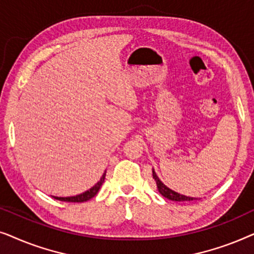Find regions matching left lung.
<instances>
[{"label": "left lung", "instance_id": "left-lung-1", "mask_svg": "<svg viewBox=\"0 0 254 254\" xmlns=\"http://www.w3.org/2000/svg\"><path fill=\"white\" fill-rule=\"evenodd\" d=\"M152 177H154L156 184H157V189L159 190V193L162 194L163 196L166 197V199L169 200H172V201H190V200H195L194 197H190V196H186V195H183V194H179L175 192V190H170L169 187H166L164 184H163L159 178L156 175L154 170H152Z\"/></svg>", "mask_w": 254, "mask_h": 254}]
</instances>
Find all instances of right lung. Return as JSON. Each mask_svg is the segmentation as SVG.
<instances>
[{"instance_id":"obj_1","label":"right lung","mask_w":254,"mask_h":254,"mask_svg":"<svg viewBox=\"0 0 254 254\" xmlns=\"http://www.w3.org/2000/svg\"><path fill=\"white\" fill-rule=\"evenodd\" d=\"M105 176H106V173H104L103 177H102V178H100L99 182L97 183L96 185L93 186L91 190H86L85 193L79 194V195H76V196H69V197H58V196H54V199L60 200V201H65V202H84V201H88L90 199H92V197L95 196L97 193H98L100 186H102V184L104 183V179H105Z\"/></svg>"}]
</instances>
